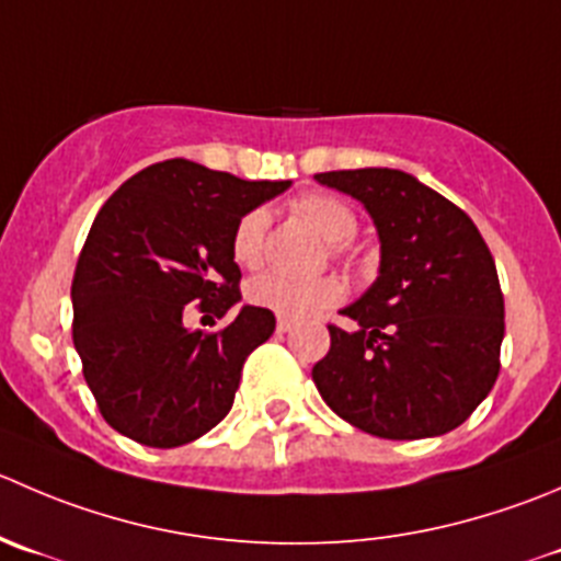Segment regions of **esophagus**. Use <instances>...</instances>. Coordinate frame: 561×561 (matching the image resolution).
Masks as SVG:
<instances>
[{
	"label": "esophagus",
	"instance_id": "1",
	"mask_svg": "<svg viewBox=\"0 0 561 561\" xmlns=\"http://www.w3.org/2000/svg\"><path fill=\"white\" fill-rule=\"evenodd\" d=\"M290 329H293V320H287V318L276 320V331H279V334H285V331H290Z\"/></svg>",
	"mask_w": 561,
	"mask_h": 561
}]
</instances>
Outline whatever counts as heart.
<instances>
[{
    "mask_svg": "<svg viewBox=\"0 0 561 561\" xmlns=\"http://www.w3.org/2000/svg\"><path fill=\"white\" fill-rule=\"evenodd\" d=\"M293 210L301 219H307L331 243L329 249L334 257H347V252H351V238L358 230V219L351 205L342 203L334 194L312 192L298 197L293 203ZM265 230H268V216H265V210L254 208L238 219L230 238V249L232 260L241 268H257L260 265V260H263ZM247 296L254 307L271 309L279 318H307V314L340 301L342 282L329 274L287 276L279 274V271H268V274H260L249 282Z\"/></svg>",
    "mask_w": 561,
    "mask_h": 561,
    "instance_id": "heart-1",
    "label": "heart"
}]
</instances>
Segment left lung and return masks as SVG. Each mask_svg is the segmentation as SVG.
Wrapping results in <instances>:
<instances>
[{"label": "left lung", "instance_id": "8db88e82", "mask_svg": "<svg viewBox=\"0 0 561 561\" xmlns=\"http://www.w3.org/2000/svg\"><path fill=\"white\" fill-rule=\"evenodd\" d=\"M314 181L351 194L380 236V276L329 323L312 367L325 405L358 431L413 442L455 431L496 383L504 296L466 210L400 170H336Z\"/></svg>", "mask_w": 561, "mask_h": 561}]
</instances>
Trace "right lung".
Listing matches in <instances>:
<instances>
[{"mask_svg":"<svg viewBox=\"0 0 561 561\" xmlns=\"http://www.w3.org/2000/svg\"><path fill=\"white\" fill-rule=\"evenodd\" d=\"M287 186L170 159L136 172L98 210L70 285L73 345L98 411L130 442L183 447L230 413L274 312L243 307L216 331L183 320L188 309L225 320L236 307L232 230Z\"/></svg>","mask_w":561,"mask_h":561,"instance_id":"1","label":"right lung"}]
</instances>
